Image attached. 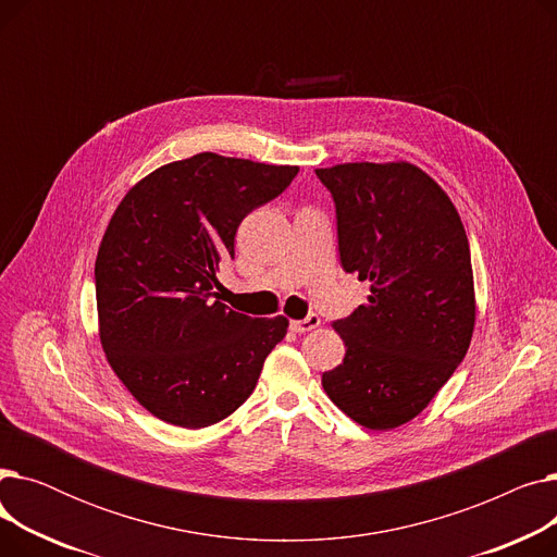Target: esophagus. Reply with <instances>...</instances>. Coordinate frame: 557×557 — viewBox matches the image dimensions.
Returning a JSON list of instances; mask_svg holds the SVG:
<instances>
[{"label": "esophagus", "mask_w": 557, "mask_h": 557, "mask_svg": "<svg viewBox=\"0 0 557 557\" xmlns=\"http://www.w3.org/2000/svg\"><path fill=\"white\" fill-rule=\"evenodd\" d=\"M318 325H320V315H315V313H309V315L302 318V320H290V330H294L296 334L311 332V330H315Z\"/></svg>", "instance_id": "obj_1"}]
</instances>
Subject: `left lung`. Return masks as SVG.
I'll return each mask as SVG.
<instances>
[{"label": "left lung", "instance_id": "left-lung-1", "mask_svg": "<svg viewBox=\"0 0 557 557\" xmlns=\"http://www.w3.org/2000/svg\"><path fill=\"white\" fill-rule=\"evenodd\" d=\"M334 198L347 273L370 282L334 330L345 359L323 388L366 429L388 431L422 413L470 347L476 320L472 255L449 196L411 162L315 169Z\"/></svg>", "mask_w": 557, "mask_h": 557}]
</instances>
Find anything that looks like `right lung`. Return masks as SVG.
Wrapping results in <instances>:
<instances>
[{
  "mask_svg": "<svg viewBox=\"0 0 557 557\" xmlns=\"http://www.w3.org/2000/svg\"><path fill=\"white\" fill-rule=\"evenodd\" d=\"M298 166L198 153L156 169L116 205L95 263L106 359L151 416L202 429L252 395L288 320L227 309L214 286L234 234Z\"/></svg>",
  "mask_w": 557,
  "mask_h": 557,
  "instance_id": "1",
  "label": "right lung"
}]
</instances>
